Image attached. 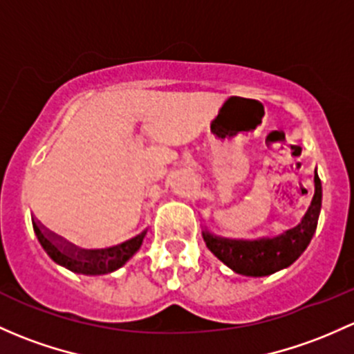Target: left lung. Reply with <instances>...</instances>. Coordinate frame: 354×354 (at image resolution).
<instances>
[{
  "label": "left lung",
  "instance_id": "left-lung-1",
  "mask_svg": "<svg viewBox=\"0 0 354 354\" xmlns=\"http://www.w3.org/2000/svg\"><path fill=\"white\" fill-rule=\"evenodd\" d=\"M322 203V185L317 169L314 171V195L304 217L292 229L273 237L258 239H229L203 229L207 248L234 273L244 277H268L288 268L305 251L315 229Z\"/></svg>",
  "mask_w": 354,
  "mask_h": 354
}]
</instances>
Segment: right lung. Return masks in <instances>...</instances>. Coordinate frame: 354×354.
<instances>
[{"mask_svg":"<svg viewBox=\"0 0 354 354\" xmlns=\"http://www.w3.org/2000/svg\"><path fill=\"white\" fill-rule=\"evenodd\" d=\"M32 224L37 234V239L46 249L47 254L50 256L52 261L68 268L73 273L86 274V277L109 274L124 266L139 251L147 232V229H144L142 232L133 236L132 239L124 241V243L117 245H110V248L81 249L44 229V225H40V222H37L35 218L32 221Z\"/></svg>","mask_w":354,"mask_h":354,"instance_id":"1","label":"right lung"}]
</instances>
